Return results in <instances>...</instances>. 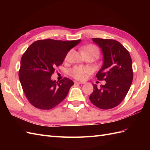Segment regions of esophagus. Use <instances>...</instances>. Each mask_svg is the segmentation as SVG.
<instances>
[{
    "label": "esophagus",
    "instance_id": "1",
    "mask_svg": "<svg viewBox=\"0 0 150 150\" xmlns=\"http://www.w3.org/2000/svg\"><path fill=\"white\" fill-rule=\"evenodd\" d=\"M75 83H77V84H84V82H80V81H77V82H75Z\"/></svg>",
    "mask_w": 150,
    "mask_h": 150
}]
</instances>
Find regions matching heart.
<instances>
[{"label": "heart", "instance_id": "heart-1", "mask_svg": "<svg viewBox=\"0 0 150 150\" xmlns=\"http://www.w3.org/2000/svg\"><path fill=\"white\" fill-rule=\"evenodd\" d=\"M97 52L98 53V50L97 47L93 45L87 46L82 48V52ZM70 52H69L66 57V59H68L69 56ZM90 72V69L88 68H82V67H75L71 71V74L73 77L79 79V80H83L86 77V74Z\"/></svg>", "mask_w": 150, "mask_h": 150}]
</instances>
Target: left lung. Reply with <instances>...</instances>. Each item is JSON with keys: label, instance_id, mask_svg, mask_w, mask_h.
I'll use <instances>...</instances> for the list:
<instances>
[{"label": "left lung", "instance_id": "8db88e82", "mask_svg": "<svg viewBox=\"0 0 150 150\" xmlns=\"http://www.w3.org/2000/svg\"><path fill=\"white\" fill-rule=\"evenodd\" d=\"M103 54V64L96 77L106 84L98 88L93 84L90 100L95 106L108 110L118 106L126 97L133 80L132 60L129 52L122 44L112 39H95Z\"/></svg>", "mask_w": 150, "mask_h": 150}]
</instances>
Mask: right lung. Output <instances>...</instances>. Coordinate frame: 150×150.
Wrapping results in <instances>:
<instances>
[{
	"instance_id": "1",
	"label": "right lung",
	"mask_w": 150,
	"mask_h": 150,
	"mask_svg": "<svg viewBox=\"0 0 150 150\" xmlns=\"http://www.w3.org/2000/svg\"><path fill=\"white\" fill-rule=\"evenodd\" d=\"M81 41L37 40L23 54L19 80L28 101L34 107L51 110L66 97L73 82L68 78L56 82L51 77L56 67L62 64L69 51Z\"/></svg>"
}]
</instances>
